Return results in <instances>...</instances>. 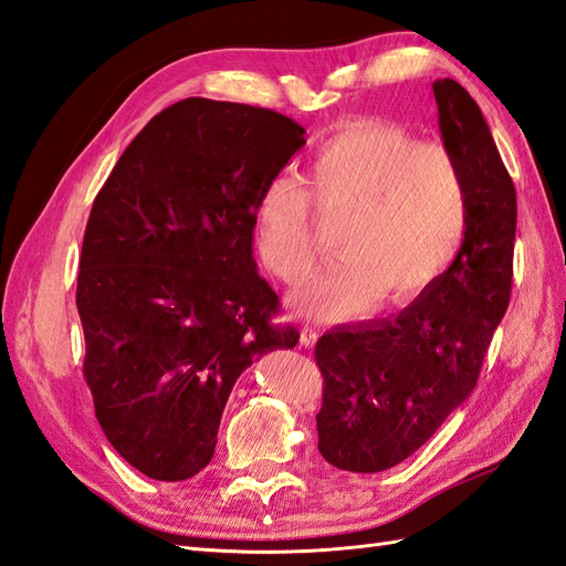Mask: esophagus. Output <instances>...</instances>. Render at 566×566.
I'll return each mask as SVG.
<instances>
[{"mask_svg": "<svg viewBox=\"0 0 566 566\" xmlns=\"http://www.w3.org/2000/svg\"><path fill=\"white\" fill-rule=\"evenodd\" d=\"M316 340H318V333H316V328H308V326H304V328H302V338H298V343H302L304 347H314V345H316Z\"/></svg>", "mask_w": 566, "mask_h": 566, "instance_id": "esophagus-1", "label": "esophagus"}]
</instances>
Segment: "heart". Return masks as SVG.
Listing matches in <instances>:
<instances>
[{
  "mask_svg": "<svg viewBox=\"0 0 566 566\" xmlns=\"http://www.w3.org/2000/svg\"><path fill=\"white\" fill-rule=\"evenodd\" d=\"M306 182L321 216H343L338 260L314 276L296 304L316 318H347L371 304H401L454 260L467 228L460 165L438 143L381 118L347 124L311 155ZM260 255L282 282L304 280L316 260L311 198L292 177H274L258 209Z\"/></svg>",
  "mask_w": 566,
  "mask_h": 566,
  "instance_id": "b5f03b06",
  "label": "heart"
}]
</instances>
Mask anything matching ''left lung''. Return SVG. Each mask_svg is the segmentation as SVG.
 <instances>
[{
  "label": "left lung",
  "mask_w": 566,
  "mask_h": 566,
  "mask_svg": "<svg viewBox=\"0 0 566 566\" xmlns=\"http://www.w3.org/2000/svg\"><path fill=\"white\" fill-rule=\"evenodd\" d=\"M440 136L467 185V228L452 264L401 314L338 326L316 343L323 460L375 474L411 457L476 387L513 282L518 203L482 109L436 80Z\"/></svg>",
  "instance_id": "obj_1"
}]
</instances>
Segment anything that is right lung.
<instances>
[{
    "instance_id": "add662e5",
    "label": "right lung",
    "mask_w": 566,
    "mask_h": 566,
    "mask_svg": "<svg viewBox=\"0 0 566 566\" xmlns=\"http://www.w3.org/2000/svg\"><path fill=\"white\" fill-rule=\"evenodd\" d=\"M306 130L260 106L189 97L153 116L92 203L77 311L106 440L158 482L211 462L235 379L298 343L258 274L262 189Z\"/></svg>"
}]
</instances>
